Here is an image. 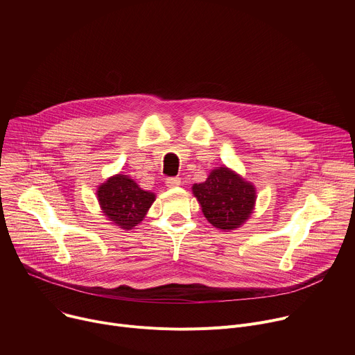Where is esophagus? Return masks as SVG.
I'll return each instance as SVG.
<instances>
[{"instance_id":"obj_1","label":"esophagus","mask_w":355,"mask_h":355,"mask_svg":"<svg viewBox=\"0 0 355 355\" xmlns=\"http://www.w3.org/2000/svg\"><path fill=\"white\" fill-rule=\"evenodd\" d=\"M181 184V180L178 178V177H173V178H167L166 180V185L168 187V188H175V187H178Z\"/></svg>"}]
</instances>
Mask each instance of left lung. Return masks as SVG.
<instances>
[{
  "instance_id": "obj_1",
  "label": "left lung",
  "mask_w": 355,
  "mask_h": 355,
  "mask_svg": "<svg viewBox=\"0 0 355 355\" xmlns=\"http://www.w3.org/2000/svg\"><path fill=\"white\" fill-rule=\"evenodd\" d=\"M192 193L207 220L223 232L241 227L257 200L254 184L226 166L214 168L207 181L193 184Z\"/></svg>"
}]
</instances>
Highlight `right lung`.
<instances>
[{
    "mask_svg": "<svg viewBox=\"0 0 355 355\" xmlns=\"http://www.w3.org/2000/svg\"><path fill=\"white\" fill-rule=\"evenodd\" d=\"M96 199L111 225L132 230L146 218L156 193L141 189L129 175L119 173L98 185Z\"/></svg>",
    "mask_w": 355,
    "mask_h": 355,
    "instance_id": "right-lung-1",
    "label": "right lung"
}]
</instances>
